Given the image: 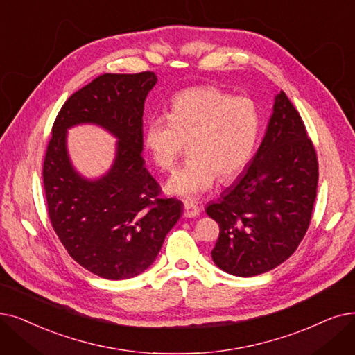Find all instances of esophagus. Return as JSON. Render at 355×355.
Returning <instances> with one entry per match:
<instances>
[{
    "label": "esophagus",
    "instance_id": "1",
    "mask_svg": "<svg viewBox=\"0 0 355 355\" xmlns=\"http://www.w3.org/2000/svg\"><path fill=\"white\" fill-rule=\"evenodd\" d=\"M200 214V207L193 205V203H184V218L191 219V218H197Z\"/></svg>",
    "mask_w": 355,
    "mask_h": 355
}]
</instances>
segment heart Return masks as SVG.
Masks as SVG:
<instances>
[{
  "mask_svg": "<svg viewBox=\"0 0 355 355\" xmlns=\"http://www.w3.org/2000/svg\"><path fill=\"white\" fill-rule=\"evenodd\" d=\"M261 133L258 105L218 87H196L180 92L168 117L150 119L144 144L159 169L169 171L189 144L190 158L169 177L165 191L197 200L218 181L235 178L251 161Z\"/></svg>",
  "mask_w": 355,
  "mask_h": 355,
  "instance_id": "obj_1",
  "label": "heart"
}]
</instances>
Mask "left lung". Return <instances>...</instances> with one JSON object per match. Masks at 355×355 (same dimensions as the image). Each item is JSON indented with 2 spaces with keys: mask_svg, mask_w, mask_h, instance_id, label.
I'll use <instances>...</instances> for the list:
<instances>
[{
  "mask_svg": "<svg viewBox=\"0 0 355 355\" xmlns=\"http://www.w3.org/2000/svg\"><path fill=\"white\" fill-rule=\"evenodd\" d=\"M318 175L303 120L280 91L254 158L219 202L206 207L220 230L214 264L227 274L254 277L284 263L309 227Z\"/></svg>",
  "mask_w": 355,
  "mask_h": 355,
  "instance_id": "8db88e82",
  "label": "left lung"
}]
</instances>
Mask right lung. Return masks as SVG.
<instances>
[{"mask_svg": "<svg viewBox=\"0 0 355 355\" xmlns=\"http://www.w3.org/2000/svg\"><path fill=\"white\" fill-rule=\"evenodd\" d=\"M157 81L148 71L97 76L65 101L46 150L43 184L55 232L76 263L107 280L149 268L182 214L180 200L159 197L142 158L144 105ZM78 124L118 139L115 161L98 179L81 176L70 162L67 129Z\"/></svg>", "mask_w": 355, "mask_h": 355, "instance_id": "obj_1", "label": "right lung"}]
</instances>
